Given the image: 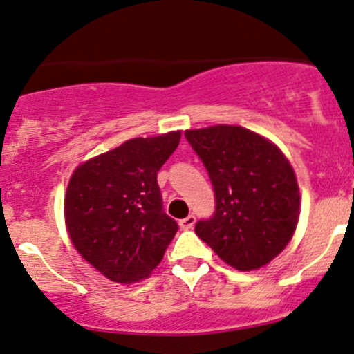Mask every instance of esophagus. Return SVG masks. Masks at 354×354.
Listing matches in <instances>:
<instances>
[{
    "label": "esophagus",
    "mask_w": 354,
    "mask_h": 354,
    "mask_svg": "<svg viewBox=\"0 0 354 354\" xmlns=\"http://www.w3.org/2000/svg\"><path fill=\"white\" fill-rule=\"evenodd\" d=\"M195 222H196V218H195V215H188V217H185L183 221H180V227L183 230H189V229H193V225H195Z\"/></svg>",
    "instance_id": "1"
}]
</instances>
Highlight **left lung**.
I'll list each match as a JSON object with an SVG mask.
<instances>
[{
  "instance_id": "obj_1",
  "label": "left lung",
  "mask_w": 354,
  "mask_h": 354,
  "mask_svg": "<svg viewBox=\"0 0 354 354\" xmlns=\"http://www.w3.org/2000/svg\"><path fill=\"white\" fill-rule=\"evenodd\" d=\"M215 193V212L195 232L218 258L251 271L277 258L295 232L300 193L288 159L273 142L237 125L187 130Z\"/></svg>"
}]
</instances>
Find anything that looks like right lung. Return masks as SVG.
Returning a JSON list of instances; mask_svg holds the SVG:
<instances>
[{
	"label": "right lung",
	"instance_id": "right-lung-1",
	"mask_svg": "<svg viewBox=\"0 0 354 354\" xmlns=\"http://www.w3.org/2000/svg\"><path fill=\"white\" fill-rule=\"evenodd\" d=\"M181 132L136 137L76 167L64 198L71 243L117 283L147 278L178 230L162 210L158 171Z\"/></svg>",
	"mask_w": 354,
	"mask_h": 354
}]
</instances>
